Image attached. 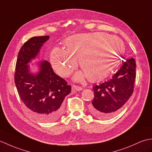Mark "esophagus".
Wrapping results in <instances>:
<instances>
[{"label":"esophagus","instance_id":"34e87169","mask_svg":"<svg viewBox=\"0 0 152 152\" xmlns=\"http://www.w3.org/2000/svg\"><path fill=\"white\" fill-rule=\"evenodd\" d=\"M83 89L81 87H79V86H72V90L73 91H82Z\"/></svg>","mask_w":152,"mask_h":152}]
</instances>
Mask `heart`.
Returning a JSON list of instances; mask_svg holds the SVG:
<instances>
[{
	"instance_id": "heart-1",
	"label": "heart",
	"mask_w": 152,
	"mask_h": 152,
	"mask_svg": "<svg viewBox=\"0 0 152 152\" xmlns=\"http://www.w3.org/2000/svg\"><path fill=\"white\" fill-rule=\"evenodd\" d=\"M64 45L66 50L55 48L51 51L50 63L60 76L66 78L79 60L83 72L74 74L75 81L86 76L91 82L101 81L119 66L125 52V46L119 38L99 32L72 35L66 38Z\"/></svg>"
}]
</instances>
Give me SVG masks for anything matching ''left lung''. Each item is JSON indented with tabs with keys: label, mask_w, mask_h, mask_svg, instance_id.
Listing matches in <instances>:
<instances>
[{
	"label": "left lung",
	"mask_w": 152,
	"mask_h": 152,
	"mask_svg": "<svg viewBox=\"0 0 152 152\" xmlns=\"http://www.w3.org/2000/svg\"><path fill=\"white\" fill-rule=\"evenodd\" d=\"M136 78V62L133 58L126 60L110 80L93 87L94 99L90 107L93 116L104 119L120 110L133 92Z\"/></svg>",
	"instance_id": "left-lung-1"
}]
</instances>
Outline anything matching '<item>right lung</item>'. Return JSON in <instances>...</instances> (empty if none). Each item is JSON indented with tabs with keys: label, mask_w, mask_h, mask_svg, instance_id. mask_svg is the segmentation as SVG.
I'll return each instance as SVG.
<instances>
[{
	"label": "right lung",
	"mask_w": 152,
	"mask_h": 152,
	"mask_svg": "<svg viewBox=\"0 0 152 152\" xmlns=\"http://www.w3.org/2000/svg\"><path fill=\"white\" fill-rule=\"evenodd\" d=\"M49 36L31 38L21 48L15 65V83L19 95L28 111L43 122H53L62 115L64 97L71 86L53 72L46 60L29 64L39 55ZM36 67L37 72L31 68Z\"/></svg>",
	"instance_id": "obj_1"
}]
</instances>
